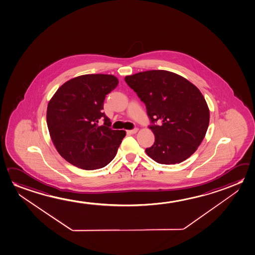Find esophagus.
<instances>
[{"instance_id":"34e87169","label":"esophagus","mask_w":255,"mask_h":255,"mask_svg":"<svg viewBox=\"0 0 255 255\" xmlns=\"http://www.w3.org/2000/svg\"><path fill=\"white\" fill-rule=\"evenodd\" d=\"M138 131V128H133V129L131 130H127V133H128V134H132V133H135Z\"/></svg>"}]
</instances>
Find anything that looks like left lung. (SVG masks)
Here are the masks:
<instances>
[{"instance_id": "8db88e82", "label": "left lung", "mask_w": 255, "mask_h": 255, "mask_svg": "<svg viewBox=\"0 0 255 255\" xmlns=\"http://www.w3.org/2000/svg\"><path fill=\"white\" fill-rule=\"evenodd\" d=\"M125 81L144 103L155 135L146 153L159 164L185 160L200 145L210 113L199 89L186 79L164 70L126 76Z\"/></svg>"}]
</instances>
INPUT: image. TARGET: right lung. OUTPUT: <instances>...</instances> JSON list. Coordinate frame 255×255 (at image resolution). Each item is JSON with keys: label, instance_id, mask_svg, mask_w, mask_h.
<instances>
[{"label": "right lung", "instance_id": "add662e5", "mask_svg": "<svg viewBox=\"0 0 255 255\" xmlns=\"http://www.w3.org/2000/svg\"><path fill=\"white\" fill-rule=\"evenodd\" d=\"M118 84L114 75H81L61 86L49 101L50 137L58 153L73 166L99 169L116 156L126 132L112 129L103 109L106 95Z\"/></svg>", "mask_w": 255, "mask_h": 255}]
</instances>
